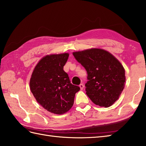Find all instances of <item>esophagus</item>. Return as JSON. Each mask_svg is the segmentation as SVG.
<instances>
[{
	"label": "esophagus",
	"mask_w": 146,
	"mask_h": 146,
	"mask_svg": "<svg viewBox=\"0 0 146 146\" xmlns=\"http://www.w3.org/2000/svg\"><path fill=\"white\" fill-rule=\"evenodd\" d=\"M79 86H80V89H81V90H83V88H84V85H83V84H80L79 85Z\"/></svg>",
	"instance_id": "34e87169"
}]
</instances>
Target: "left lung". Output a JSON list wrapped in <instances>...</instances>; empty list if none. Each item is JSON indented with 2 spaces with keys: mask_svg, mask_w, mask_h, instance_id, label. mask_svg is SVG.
Returning <instances> with one entry per match:
<instances>
[{
  "mask_svg": "<svg viewBox=\"0 0 146 146\" xmlns=\"http://www.w3.org/2000/svg\"><path fill=\"white\" fill-rule=\"evenodd\" d=\"M73 54L87 72L85 90L88 97L100 107L112 105L119 99L125 82V70L120 61L102 49L92 48Z\"/></svg>",
  "mask_w": 146,
  "mask_h": 146,
  "instance_id": "8db88e82",
  "label": "left lung"
}]
</instances>
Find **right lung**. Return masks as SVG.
Here are the masks:
<instances>
[{"instance_id": "right-lung-1", "label": "right lung", "mask_w": 146, "mask_h": 146, "mask_svg": "<svg viewBox=\"0 0 146 146\" xmlns=\"http://www.w3.org/2000/svg\"><path fill=\"white\" fill-rule=\"evenodd\" d=\"M68 53L50 54L37 64L30 80V89L36 101L49 112L63 114L72 107L80 87L71 84L63 67Z\"/></svg>"}]
</instances>
